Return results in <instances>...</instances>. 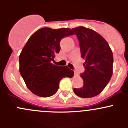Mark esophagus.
Masks as SVG:
<instances>
[{
  "mask_svg": "<svg viewBox=\"0 0 128 128\" xmlns=\"http://www.w3.org/2000/svg\"><path fill=\"white\" fill-rule=\"evenodd\" d=\"M74 76H75V77H76V76H78V74H77V72H75V73H74Z\"/></svg>",
  "mask_w": 128,
  "mask_h": 128,
  "instance_id": "1",
  "label": "esophagus"
}]
</instances>
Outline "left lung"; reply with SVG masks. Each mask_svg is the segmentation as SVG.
Returning <instances> with one entry per match:
<instances>
[{
	"label": "left lung",
	"instance_id": "obj_1",
	"mask_svg": "<svg viewBox=\"0 0 128 128\" xmlns=\"http://www.w3.org/2000/svg\"><path fill=\"white\" fill-rule=\"evenodd\" d=\"M79 41L81 57L86 60L85 71L80 74L83 87L74 88L77 96L91 98L105 88L113 74V56L105 40L94 30L84 26L72 28Z\"/></svg>",
	"mask_w": 128,
	"mask_h": 128
}]
</instances>
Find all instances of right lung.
Listing matches in <instances>:
<instances>
[{
    "mask_svg": "<svg viewBox=\"0 0 128 128\" xmlns=\"http://www.w3.org/2000/svg\"><path fill=\"white\" fill-rule=\"evenodd\" d=\"M69 28H42L34 32L23 48L20 56V72L28 89L41 97H49L58 91L59 82L71 78L73 70L68 66L52 64L60 50V40L74 34Z\"/></svg>",
    "mask_w": 128,
    "mask_h": 128,
    "instance_id": "right-lung-1",
    "label": "right lung"
}]
</instances>
